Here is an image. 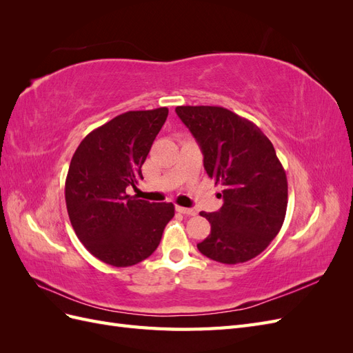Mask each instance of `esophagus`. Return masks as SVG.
<instances>
[{
  "instance_id": "34e87169",
  "label": "esophagus",
  "mask_w": 353,
  "mask_h": 353,
  "mask_svg": "<svg viewBox=\"0 0 353 353\" xmlns=\"http://www.w3.org/2000/svg\"><path fill=\"white\" fill-rule=\"evenodd\" d=\"M175 209H176V212L183 213V215H187V216H194L196 215L194 209H188V208H183V206H176Z\"/></svg>"
}]
</instances>
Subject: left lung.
Listing matches in <instances>:
<instances>
[{
  "label": "left lung",
  "instance_id": "1",
  "mask_svg": "<svg viewBox=\"0 0 353 353\" xmlns=\"http://www.w3.org/2000/svg\"><path fill=\"white\" fill-rule=\"evenodd\" d=\"M179 119L197 140L203 165L223 205L205 213L210 234L200 253L221 263L248 262L280 232L287 210V176L272 143L253 122L219 105H178Z\"/></svg>",
  "mask_w": 353,
  "mask_h": 353
}]
</instances>
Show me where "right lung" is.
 <instances>
[{
    "label": "right lung",
    "instance_id": "right-lung-1",
    "mask_svg": "<svg viewBox=\"0 0 353 353\" xmlns=\"http://www.w3.org/2000/svg\"><path fill=\"white\" fill-rule=\"evenodd\" d=\"M168 108L126 112L90 132L74 152L65 197L72 227L95 258L117 268L147 259L174 218L172 203L126 193L168 117Z\"/></svg>",
    "mask_w": 353,
    "mask_h": 353
}]
</instances>
